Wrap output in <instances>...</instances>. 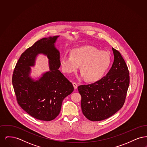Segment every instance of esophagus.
Instances as JSON below:
<instances>
[{
    "mask_svg": "<svg viewBox=\"0 0 147 147\" xmlns=\"http://www.w3.org/2000/svg\"><path fill=\"white\" fill-rule=\"evenodd\" d=\"M73 86H74V88L75 89H77V88H78V84H77L76 83L73 82Z\"/></svg>",
    "mask_w": 147,
    "mask_h": 147,
    "instance_id": "obj_1",
    "label": "esophagus"
}]
</instances>
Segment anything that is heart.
Returning <instances> with one entry per match:
<instances>
[{"label": "heart", "mask_w": 147, "mask_h": 147, "mask_svg": "<svg viewBox=\"0 0 147 147\" xmlns=\"http://www.w3.org/2000/svg\"><path fill=\"white\" fill-rule=\"evenodd\" d=\"M59 62L62 70L67 74L75 72L80 65V76L85 77L87 81L94 82L100 79L108 69L111 57L105 51L86 46L71 49L70 56H61Z\"/></svg>", "instance_id": "obj_1"}]
</instances>
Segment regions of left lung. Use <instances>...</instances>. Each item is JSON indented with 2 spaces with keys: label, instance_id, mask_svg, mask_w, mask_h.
<instances>
[{
  "label": "left lung",
  "instance_id": "obj_1",
  "mask_svg": "<svg viewBox=\"0 0 147 147\" xmlns=\"http://www.w3.org/2000/svg\"><path fill=\"white\" fill-rule=\"evenodd\" d=\"M114 61L106 74L97 82L78 86L84 116L91 121L107 119L121 109L129 84L128 67L121 53L112 48Z\"/></svg>",
  "mask_w": 147,
  "mask_h": 147
}]
</instances>
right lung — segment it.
<instances>
[{
	"instance_id": "1",
	"label": "right lung",
	"mask_w": 147,
	"mask_h": 147,
	"mask_svg": "<svg viewBox=\"0 0 147 147\" xmlns=\"http://www.w3.org/2000/svg\"><path fill=\"white\" fill-rule=\"evenodd\" d=\"M59 36L43 38L35 42L22 53L13 71L12 83L18 104L41 121L55 119L64 98L74 90L72 83L58 69L60 53L55 43ZM41 53L49 59L50 71L35 81L29 77L30 67L34 65L36 57Z\"/></svg>"
}]
</instances>
